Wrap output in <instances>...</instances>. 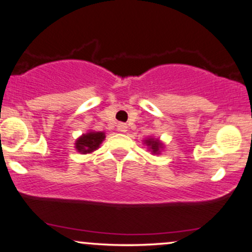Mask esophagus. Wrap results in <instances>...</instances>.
<instances>
[{
  "label": "esophagus",
  "instance_id": "esophagus-1",
  "mask_svg": "<svg viewBox=\"0 0 252 252\" xmlns=\"http://www.w3.org/2000/svg\"><path fill=\"white\" fill-rule=\"evenodd\" d=\"M118 130L119 132H123V133H125V132H127V128H128V127H127V125L126 124H124V123H120V124H118Z\"/></svg>",
  "mask_w": 252,
  "mask_h": 252
}]
</instances>
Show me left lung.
Wrapping results in <instances>:
<instances>
[{
    "label": "left lung",
    "mask_w": 252,
    "mask_h": 252,
    "mask_svg": "<svg viewBox=\"0 0 252 252\" xmlns=\"http://www.w3.org/2000/svg\"><path fill=\"white\" fill-rule=\"evenodd\" d=\"M146 143H147V146H149L150 147V149L153 150V153H154V154H156V153H158V150H159V148H161V143L158 142V140H154V139H148V140H146Z\"/></svg>",
    "instance_id": "obj_1"
}]
</instances>
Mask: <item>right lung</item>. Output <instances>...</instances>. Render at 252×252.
Instances as JSON below:
<instances>
[{
  "label": "right lung",
  "mask_w": 252,
  "mask_h": 252,
  "mask_svg": "<svg viewBox=\"0 0 252 252\" xmlns=\"http://www.w3.org/2000/svg\"><path fill=\"white\" fill-rule=\"evenodd\" d=\"M104 138H105V135L102 132H90L83 134L76 141V149L83 154L94 152L103 142Z\"/></svg>",
  "instance_id": "add662e5"
}]
</instances>
